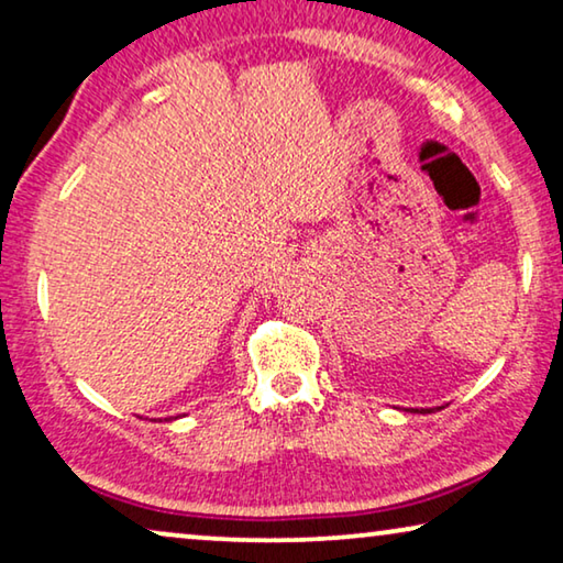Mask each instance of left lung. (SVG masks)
Here are the masks:
<instances>
[{
	"label": "left lung",
	"mask_w": 563,
	"mask_h": 563,
	"mask_svg": "<svg viewBox=\"0 0 563 563\" xmlns=\"http://www.w3.org/2000/svg\"><path fill=\"white\" fill-rule=\"evenodd\" d=\"M438 409H442V407H438ZM415 412H419V409H415ZM432 409H422V415H430Z\"/></svg>",
	"instance_id": "left-lung-1"
}]
</instances>
